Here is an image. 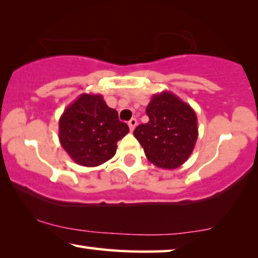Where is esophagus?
Returning <instances> with one entry per match:
<instances>
[{"label":"esophagus","instance_id":"34e87169","mask_svg":"<svg viewBox=\"0 0 258 258\" xmlns=\"http://www.w3.org/2000/svg\"><path fill=\"white\" fill-rule=\"evenodd\" d=\"M136 126H137V119L132 118V119L128 121V127H130V130H131V132L133 131V130L136 128Z\"/></svg>","mask_w":258,"mask_h":258}]
</instances>
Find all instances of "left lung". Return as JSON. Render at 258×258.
I'll use <instances>...</instances> for the list:
<instances>
[{"label": "left lung", "instance_id": "left-lung-1", "mask_svg": "<svg viewBox=\"0 0 258 258\" xmlns=\"http://www.w3.org/2000/svg\"><path fill=\"white\" fill-rule=\"evenodd\" d=\"M149 122L133 132L147 159L160 169L173 170L191 156L198 138L194 108L171 92L154 94L146 107Z\"/></svg>", "mask_w": 258, "mask_h": 258}]
</instances>
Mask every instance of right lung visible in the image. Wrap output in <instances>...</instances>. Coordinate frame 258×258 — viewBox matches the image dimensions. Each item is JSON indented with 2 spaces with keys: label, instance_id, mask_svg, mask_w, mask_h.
<instances>
[{
  "label": "right lung",
  "instance_id": "1",
  "mask_svg": "<svg viewBox=\"0 0 258 258\" xmlns=\"http://www.w3.org/2000/svg\"><path fill=\"white\" fill-rule=\"evenodd\" d=\"M130 128L100 94L84 93L64 109L59 120L61 146L75 163L94 167L114 157L116 143Z\"/></svg>",
  "mask_w": 258,
  "mask_h": 258
}]
</instances>
